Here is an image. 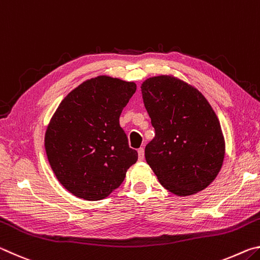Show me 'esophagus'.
Wrapping results in <instances>:
<instances>
[{
	"mask_svg": "<svg viewBox=\"0 0 260 260\" xmlns=\"http://www.w3.org/2000/svg\"><path fill=\"white\" fill-rule=\"evenodd\" d=\"M138 155H139V160L142 161L144 159V149L140 148L138 150Z\"/></svg>",
	"mask_w": 260,
	"mask_h": 260,
	"instance_id": "34e87169",
	"label": "esophagus"
}]
</instances>
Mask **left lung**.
Listing matches in <instances>:
<instances>
[{
    "instance_id": "obj_1",
    "label": "left lung",
    "mask_w": 260,
    "mask_h": 260,
    "mask_svg": "<svg viewBox=\"0 0 260 260\" xmlns=\"http://www.w3.org/2000/svg\"><path fill=\"white\" fill-rule=\"evenodd\" d=\"M141 91L156 132L144 155L158 181L177 196L203 190L225 158V139L212 107L199 89L170 74L147 79Z\"/></svg>"
}]
</instances>
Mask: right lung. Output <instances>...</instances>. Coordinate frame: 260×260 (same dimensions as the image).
Segmentation results:
<instances>
[{
	"label": "right lung",
	"instance_id": "right-lung-1",
	"mask_svg": "<svg viewBox=\"0 0 260 260\" xmlns=\"http://www.w3.org/2000/svg\"><path fill=\"white\" fill-rule=\"evenodd\" d=\"M134 82L109 76L83 81L61 101L45 135L48 160L72 195L100 201L120 186L138 152L119 125Z\"/></svg>",
	"mask_w": 260,
	"mask_h": 260
}]
</instances>
